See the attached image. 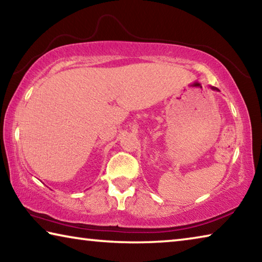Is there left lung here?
Masks as SVG:
<instances>
[{
  "instance_id": "8db88e82",
  "label": "left lung",
  "mask_w": 262,
  "mask_h": 262,
  "mask_svg": "<svg viewBox=\"0 0 262 262\" xmlns=\"http://www.w3.org/2000/svg\"><path fill=\"white\" fill-rule=\"evenodd\" d=\"M210 88H211V89H212V90H216V91H220V90H219V89H217V88H215V86H210Z\"/></svg>"
}]
</instances>
